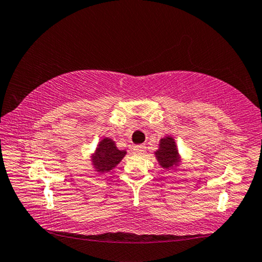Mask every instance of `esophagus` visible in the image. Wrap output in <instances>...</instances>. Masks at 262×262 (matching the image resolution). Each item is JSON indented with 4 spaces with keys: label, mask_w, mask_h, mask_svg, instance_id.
<instances>
[{
    "label": "esophagus",
    "mask_w": 262,
    "mask_h": 262,
    "mask_svg": "<svg viewBox=\"0 0 262 262\" xmlns=\"http://www.w3.org/2000/svg\"><path fill=\"white\" fill-rule=\"evenodd\" d=\"M145 145H143V144H140V145H136L134 149H133V152H134L135 155H139V156H142V155H144L145 154Z\"/></svg>",
    "instance_id": "obj_1"
}]
</instances>
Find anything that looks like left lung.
Wrapping results in <instances>:
<instances>
[{"instance_id": "1", "label": "left lung", "mask_w": 262, "mask_h": 262, "mask_svg": "<svg viewBox=\"0 0 262 262\" xmlns=\"http://www.w3.org/2000/svg\"><path fill=\"white\" fill-rule=\"evenodd\" d=\"M156 158L163 168H172L180 163L179 152L174 139L170 136L160 140L159 149L155 152Z\"/></svg>"}]
</instances>
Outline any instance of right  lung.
I'll list each match as a JSON object with an SVG mask.
<instances>
[{
	"label": "right lung",
	"instance_id": "add662e5",
	"mask_svg": "<svg viewBox=\"0 0 262 262\" xmlns=\"http://www.w3.org/2000/svg\"><path fill=\"white\" fill-rule=\"evenodd\" d=\"M127 152L125 150H118L115 142L111 139H103L98 143L96 151L92 156L93 165L98 173L110 172L120 163Z\"/></svg>",
	"mask_w": 262,
	"mask_h": 262
}]
</instances>
